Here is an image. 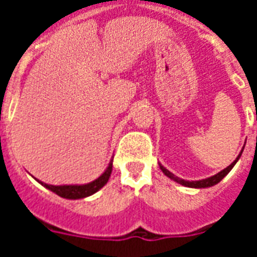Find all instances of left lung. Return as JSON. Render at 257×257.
Segmentation results:
<instances>
[{
  "mask_svg": "<svg viewBox=\"0 0 257 257\" xmlns=\"http://www.w3.org/2000/svg\"><path fill=\"white\" fill-rule=\"evenodd\" d=\"M241 152H243V151H241ZM240 156H241V153H240L239 156L236 157V160L233 161V163H232V164L229 165V167H227V168H225V169H223V171H221V172H219L217 175L211 176V177H208V179L199 180V181H187V180L179 179L177 176H175V175H173V173H171V172H169L168 169H165L164 167H163V165H161V164H160V169L163 172H164L165 176H168L169 179L175 180L176 183L181 184V185H184V187H189V188H208V187H212V185H216V184H217V183H220V181H221V180H223L224 177H225V176L228 175V173H229V171H231V169L233 168V167H235L236 161L239 160Z\"/></svg>",
  "mask_w": 257,
  "mask_h": 257,
  "instance_id": "8db88e82",
  "label": "left lung"
}]
</instances>
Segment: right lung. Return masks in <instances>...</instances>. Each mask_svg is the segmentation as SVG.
<instances>
[{
	"mask_svg": "<svg viewBox=\"0 0 257 257\" xmlns=\"http://www.w3.org/2000/svg\"><path fill=\"white\" fill-rule=\"evenodd\" d=\"M112 163L113 161L109 163V167L106 168V171L98 179H96L92 183L84 184V185H49V184H44L41 181H38V183H41L44 187L54 192L56 195L65 197V199H82V197H88V196L96 193L98 189H101L105 184L108 183L110 173H112Z\"/></svg>",
	"mask_w": 257,
	"mask_h": 257,
	"instance_id": "add662e5",
	"label": "right lung"
}]
</instances>
